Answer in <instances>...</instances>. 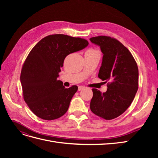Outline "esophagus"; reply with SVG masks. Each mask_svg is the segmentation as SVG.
<instances>
[{
	"mask_svg": "<svg viewBox=\"0 0 158 158\" xmlns=\"http://www.w3.org/2000/svg\"><path fill=\"white\" fill-rule=\"evenodd\" d=\"M84 88V86H82V85H80V86H78V91H81V90H82Z\"/></svg>",
	"mask_w": 158,
	"mask_h": 158,
	"instance_id": "1",
	"label": "esophagus"
}]
</instances>
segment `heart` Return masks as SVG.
<instances>
[{
	"mask_svg": "<svg viewBox=\"0 0 158 158\" xmlns=\"http://www.w3.org/2000/svg\"><path fill=\"white\" fill-rule=\"evenodd\" d=\"M88 51H95V50H93V49H89V50H88Z\"/></svg>",
	"mask_w": 158,
	"mask_h": 158,
	"instance_id": "heart-1",
	"label": "heart"
}]
</instances>
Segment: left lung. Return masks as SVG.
Here are the masks:
<instances>
[{
	"instance_id": "1",
	"label": "left lung",
	"mask_w": 158,
	"mask_h": 158,
	"mask_svg": "<svg viewBox=\"0 0 158 158\" xmlns=\"http://www.w3.org/2000/svg\"><path fill=\"white\" fill-rule=\"evenodd\" d=\"M90 41L100 47L103 60L98 77L107 84V92L93 88L90 109L97 116L111 120L131 106L138 88V69L131 52L113 37L99 35Z\"/></svg>"
}]
</instances>
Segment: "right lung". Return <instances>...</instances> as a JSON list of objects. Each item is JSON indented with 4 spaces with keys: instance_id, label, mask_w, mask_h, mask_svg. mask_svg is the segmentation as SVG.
Returning <instances> with one entry per match:
<instances>
[{
    "instance_id": "obj_1",
    "label": "right lung",
    "mask_w": 158,
    "mask_h": 158,
    "mask_svg": "<svg viewBox=\"0 0 158 158\" xmlns=\"http://www.w3.org/2000/svg\"><path fill=\"white\" fill-rule=\"evenodd\" d=\"M88 44L82 38L54 34L43 38L31 50L22 66L20 81L23 99L37 117L54 120L67 111L78 86L65 88L57 78L66 56Z\"/></svg>"
}]
</instances>
